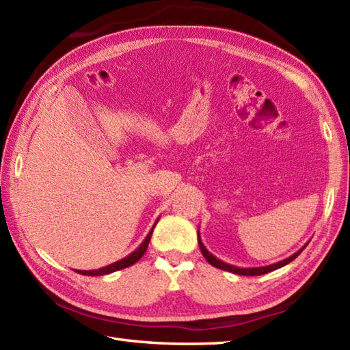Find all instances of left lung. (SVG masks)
<instances>
[{
  "label": "left lung",
  "instance_id": "1",
  "mask_svg": "<svg viewBox=\"0 0 350 350\" xmlns=\"http://www.w3.org/2000/svg\"><path fill=\"white\" fill-rule=\"evenodd\" d=\"M197 236H198V245H200V250H202V254L204 256V258L209 262L212 266L218 267V269H222V271H227V272H233V273H237V275H247V277H252V275H263V273H267V272H272L275 269H280V267L288 265L290 262H293V260L298 257L302 250L307 247V245H304V247L296 251L293 256H290L284 260H281V262L278 263H273V265H267V266H258V267H237V266H233V265H228L226 262H222V260L215 257L212 252L207 251V248L203 245L202 242V237H200V232H197Z\"/></svg>",
  "mask_w": 350,
  "mask_h": 350
}]
</instances>
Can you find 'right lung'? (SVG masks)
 <instances>
[{
    "mask_svg": "<svg viewBox=\"0 0 350 350\" xmlns=\"http://www.w3.org/2000/svg\"><path fill=\"white\" fill-rule=\"evenodd\" d=\"M158 221H159V219H156V222L153 224L152 230H150V232H148V234L146 236V239H144L143 242H141L139 247H138L135 251H133V252H131L129 256H126L124 258L118 260V262L111 263V265H108V266L99 267V269H93V271H77V272L81 273V275H88V277H100V275H107V273H111V272L120 271V269H124V267L132 266L133 263H137L138 260L144 256V252H146V250H147V247H148V242H150V239H152L153 228H154L156 224H158Z\"/></svg>",
    "mask_w": 350,
    "mask_h": 350,
    "instance_id": "add662e5",
    "label": "right lung"
}]
</instances>
